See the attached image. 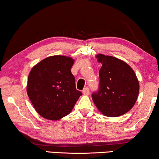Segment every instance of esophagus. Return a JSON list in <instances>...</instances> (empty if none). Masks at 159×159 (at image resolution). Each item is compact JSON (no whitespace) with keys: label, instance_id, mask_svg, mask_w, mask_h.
I'll use <instances>...</instances> for the list:
<instances>
[{"label":"esophagus","instance_id":"34e87169","mask_svg":"<svg viewBox=\"0 0 159 159\" xmlns=\"http://www.w3.org/2000/svg\"><path fill=\"white\" fill-rule=\"evenodd\" d=\"M82 93H83V95H89V93H90V90H89L88 88H85L82 91Z\"/></svg>","mask_w":159,"mask_h":159}]
</instances>
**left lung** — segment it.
Returning <instances> with one entry per match:
<instances>
[{
    "mask_svg": "<svg viewBox=\"0 0 159 159\" xmlns=\"http://www.w3.org/2000/svg\"><path fill=\"white\" fill-rule=\"evenodd\" d=\"M100 84L92 98L95 106L104 116L117 117L133 107L138 99L140 84L129 65L114 56L98 54Z\"/></svg>",
    "mask_w": 159,
    "mask_h": 159,
    "instance_id": "obj_1",
    "label": "left lung"
}]
</instances>
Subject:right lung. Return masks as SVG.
Instances as JSON below:
<instances>
[{"mask_svg": "<svg viewBox=\"0 0 159 159\" xmlns=\"http://www.w3.org/2000/svg\"><path fill=\"white\" fill-rule=\"evenodd\" d=\"M75 60L66 56H52L32 67L28 76L27 93L39 115L59 120L70 114L82 93L76 89L71 72Z\"/></svg>", "mask_w": 159, "mask_h": 159, "instance_id": "right-lung-1", "label": "right lung"}]
</instances>
